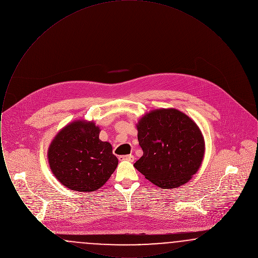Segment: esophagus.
<instances>
[{
	"instance_id": "obj_1",
	"label": "esophagus",
	"mask_w": 258,
	"mask_h": 258,
	"mask_svg": "<svg viewBox=\"0 0 258 258\" xmlns=\"http://www.w3.org/2000/svg\"><path fill=\"white\" fill-rule=\"evenodd\" d=\"M120 160H128V161H134L135 157L133 155H125V156H120L119 157Z\"/></svg>"
}]
</instances>
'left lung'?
Returning a JSON list of instances; mask_svg holds the SVG:
<instances>
[{
    "label": "left lung",
    "instance_id": "left-lung-1",
    "mask_svg": "<svg viewBox=\"0 0 258 258\" xmlns=\"http://www.w3.org/2000/svg\"><path fill=\"white\" fill-rule=\"evenodd\" d=\"M143 156L135 167L162 188L178 187L197 173L204 156V139L197 123L181 111L158 109L137 124Z\"/></svg>",
    "mask_w": 258,
    "mask_h": 258
}]
</instances>
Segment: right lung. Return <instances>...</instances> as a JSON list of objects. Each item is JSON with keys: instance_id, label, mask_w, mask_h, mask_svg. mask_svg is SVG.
Returning <instances> with one entry per match:
<instances>
[{"instance_id": "obj_1", "label": "right lung", "mask_w": 258, "mask_h": 258, "mask_svg": "<svg viewBox=\"0 0 258 258\" xmlns=\"http://www.w3.org/2000/svg\"><path fill=\"white\" fill-rule=\"evenodd\" d=\"M91 122L75 121L56 135L48 150L51 171L64 186L94 191L106 183L118 165L112 146L98 138Z\"/></svg>"}]
</instances>
